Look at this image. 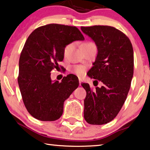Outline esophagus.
Masks as SVG:
<instances>
[{"label": "esophagus", "mask_w": 150, "mask_h": 150, "mask_svg": "<svg viewBox=\"0 0 150 150\" xmlns=\"http://www.w3.org/2000/svg\"><path fill=\"white\" fill-rule=\"evenodd\" d=\"M79 85H81V83H82V82H83V80H82V79L81 78H79Z\"/></svg>", "instance_id": "34e87169"}]
</instances>
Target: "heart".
<instances>
[{"mask_svg":"<svg viewBox=\"0 0 150 150\" xmlns=\"http://www.w3.org/2000/svg\"><path fill=\"white\" fill-rule=\"evenodd\" d=\"M92 42H87V43H85V44H82V45H85V44H91ZM71 46H72V44H68L67 46H65V48L64 49V54L67 55V53L70 50ZM72 71L74 72L77 74L79 75H83L84 72H85V67L82 65H76V66H74L72 67Z\"/></svg>","mask_w":150,"mask_h":150,"instance_id":"1","label":"heart"}]
</instances>
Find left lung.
I'll use <instances>...</instances> for the list:
<instances>
[{"instance_id": "obj_1", "label": "left lung", "mask_w": 150, "mask_h": 150, "mask_svg": "<svg viewBox=\"0 0 150 150\" xmlns=\"http://www.w3.org/2000/svg\"><path fill=\"white\" fill-rule=\"evenodd\" d=\"M94 41L98 54L88 71L91 79L102 83L93 91L82 83L87 92L84 100V118L92 125L111 122L120 111L130 90L134 72V53L130 40L124 33L109 26L81 28Z\"/></svg>"}]
</instances>
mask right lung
Masks as SVG:
<instances>
[{
  "label": "right lung",
  "instance_id": "right-lung-1",
  "mask_svg": "<svg viewBox=\"0 0 150 150\" xmlns=\"http://www.w3.org/2000/svg\"><path fill=\"white\" fill-rule=\"evenodd\" d=\"M85 40L76 26L50 24L36 28L28 36L19 60L18 85L28 112L40 121H55L62 115L63 104L79 87V79L69 74L61 83L52 81L50 72L58 69L65 46Z\"/></svg>",
  "mask_w": 150,
  "mask_h": 150
}]
</instances>
